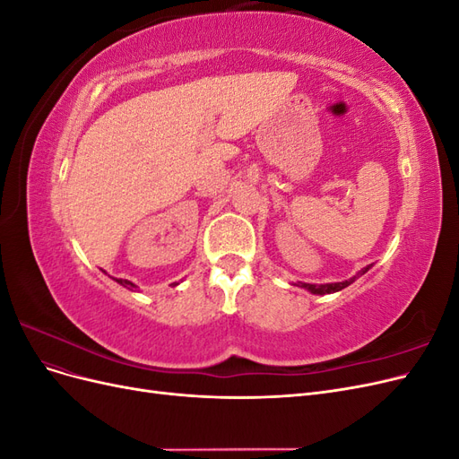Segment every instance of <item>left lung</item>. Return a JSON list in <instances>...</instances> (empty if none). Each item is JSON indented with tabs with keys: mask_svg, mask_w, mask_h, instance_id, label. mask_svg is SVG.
I'll list each match as a JSON object with an SVG mask.
<instances>
[{
	"mask_svg": "<svg viewBox=\"0 0 459 459\" xmlns=\"http://www.w3.org/2000/svg\"><path fill=\"white\" fill-rule=\"evenodd\" d=\"M369 270V266H366L362 272H359V275L366 273ZM356 280V277H351V280L346 281H339V283H324V285H316V283H299V287H304L307 290H310L312 295H331V293H337V290L349 287L352 281Z\"/></svg>",
	"mask_w": 459,
	"mask_h": 459,
	"instance_id": "1",
	"label": "left lung"
}]
</instances>
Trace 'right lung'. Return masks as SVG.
Wrapping results in <instances>:
<instances>
[{"label":"right lung","instance_id":"right-lung-1","mask_svg":"<svg viewBox=\"0 0 459 459\" xmlns=\"http://www.w3.org/2000/svg\"><path fill=\"white\" fill-rule=\"evenodd\" d=\"M117 283H120V285H124V287H128V289H135L137 285L135 283H132V281H128V280H115ZM178 285V283H176Z\"/></svg>","mask_w":459,"mask_h":459}]
</instances>
